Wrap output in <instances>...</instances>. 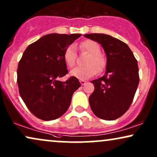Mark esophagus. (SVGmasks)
Instances as JSON below:
<instances>
[{
  "label": "esophagus",
  "instance_id": "1",
  "mask_svg": "<svg viewBox=\"0 0 157 157\" xmlns=\"http://www.w3.org/2000/svg\"><path fill=\"white\" fill-rule=\"evenodd\" d=\"M80 84L82 85H84L85 83H86V81L85 80H80Z\"/></svg>",
  "mask_w": 157,
  "mask_h": 157
}]
</instances>
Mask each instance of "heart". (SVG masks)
<instances>
[{"instance_id":"obj_1","label":"heart","mask_w":157,"mask_h":157,"mask_svg":"<svg viewBox=\"0 0 157 157\" xmlns=\"http://www.w3.org/2000/svg\"><path fill=\"white\" fill-rule=\"evenodd\" d=\"M80 48L82 51L90 53L87 59L84 67H77L71 70L70 75L79 80H84L97 74L98 71L101 72L105 68L106 60L100 53L101 48L96 41L86 40L80 43ZM64 60L67 67H72L76 61V51L75 45H70L65 49Z\"/></svg>"}]
</instances>
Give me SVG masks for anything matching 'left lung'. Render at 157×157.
<instances>
[{
    "label": "left lung",
    "instance_id": "8db88e82",
    "mask_svg": "<svg viewBox=\"0 0 157 157\" xmlns=\"http://www.w3.org/2000/svg\"><path fill=\"white\" fill-rule=\"evenodd\" d=\"M84 36L101 45L106 56L105 75L90 82L95 87L89 97L90 108L98 118L116 120L128 111L134 98L139 83L138 62L120 40L101 33Z\"/></svg>",
    "mask_w": 157,
    "mask_h": 157
}]
</instances>
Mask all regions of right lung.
I'll return each instance as SVG.
<instances>
[{"label":"right lung","instance_id":"1","mask_svg":"<svg viewBox=\"0 0 157 157\" xmlns=\"http://www.w3.org/2000/svg\"><path fill=\"white\" fill-rule=\"evenodd\" d=\"M80 34H48L26 48L17 69L19 94L28 109L45 121L60 117L68 109L73 93L81 86L75 77L59 80L68 73L65 49Z\"/></svg>","mask_w":157,"mask_h":157}]
</instances>
